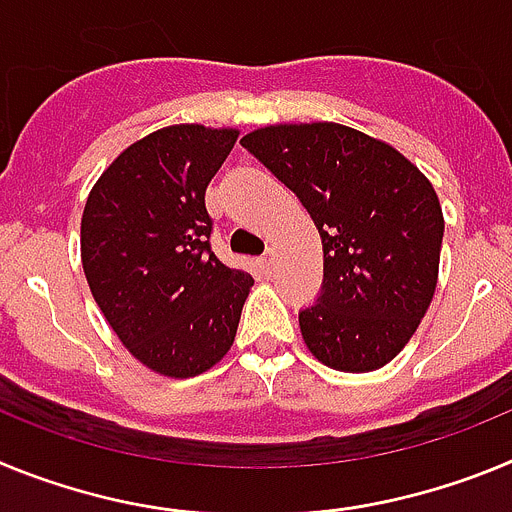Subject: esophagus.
I'll return each instance as SVG.
<instances>
[{
    "label": "esophagus",
    "instance_id": "34e87169",
    "mask_svg": "<svg viewBox=\"0 0 512 512\" xmlns=\"http://www.w3.org/2000/svg\"><path fill=\"white\" fill-rule=\"evenodd\" d=\"M261 266H264V271H271V266H274V251L266 253L264 259H261Z\"/></svg>",
    "mask_w": 512,
    "mask_h": 512
}]
</instances>
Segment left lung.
Returning <instances> with one entry per match:
<instances>
[{
    "label": "left lung",
    "instance_id": "left-lung-1",
    "mask_svg": "<svg viewBox=\"0 0 512 512\" xmlns=\"http://www.w3.org/2000/svg\"><path fill=\"white\" fill-rule=\"evenodd\" d=\"M241 143L300 197L323 241V292L300 312L310 354L348 374L390 364L438 284L443 212L428 176L338 122L264 125Z\"/></svg>",
    "mask_w": 512,
    "mask_h": 512
}]
</instances>
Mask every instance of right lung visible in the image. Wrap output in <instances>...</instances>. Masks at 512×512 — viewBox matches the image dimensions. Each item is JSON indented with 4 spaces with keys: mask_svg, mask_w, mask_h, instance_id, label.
Segmentation results:
<instances>
[{
    "mask_svg": "<svg viewBox=\"0 0 512 512\" xmlns=\"http://www.w3.org/2000/svg\"><path fill=\"white\" fill-rule=\"evenodd\" d=\"M235 128L169 125L130 143L92 187L81 215V264L122 346L151 372L189 379L235 341L248 271L210 248L207 184Z\"/></svg>",
    "mask_w": 512,
    "mask_h": 512,
    "instance_id": "obj_1",
    "label": "right lung"
}]
</instances>
